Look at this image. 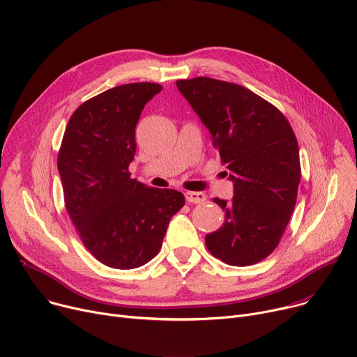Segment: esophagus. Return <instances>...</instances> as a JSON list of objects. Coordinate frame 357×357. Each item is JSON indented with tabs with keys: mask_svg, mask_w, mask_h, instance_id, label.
<instances>
[{
	"mask_svg": "<svg viewBox=\"0 0 357 357\" xmlns=\"http://www.w3.org/2000/svg\"><path fill=\"white\" fill-rule=\"evenodd\" d=\"M185 198L191 204H202L205 201V194L202 192H185Z\"/></svg>",
	"mask_w": 357,
	"mask_h": 357,
	"instance_id": "34e87169",
	"label": "esophagus"
}]
</instances>
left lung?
<instances>
[{
    "label": "left lung",
    "instance_id": "8db88e82",
    "mask_svg": "<svg viewBox=\"0 0 357 357\" xmlns=\"http://www.w3.org/2000/svg\"><path fill=\"white\" fill-rule=\"evenodd\" d=\"M176 86L211 132L234 182L231 202L213 199L225 218L205 236L206 248L229 266L259 263L280 244L297 201L301 168L293 128L274 105L244 86L211 77Z\"/></svg>",
    "mask_w": 357,
    "mask_h": 357
}]
</instances>
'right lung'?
Returning <instances> with one entry per match:
<instances>
[{"mask_svg": "<svg viewBox=\"0 0 357 357\" xmlns=\"http://www.w3.org/2000/svg\"><path fill=\"white\" fill-rule=\"evenodd\" d=\"M158 83H128L82 103L66 126L57 156L64 205L80 240L107 267L130 270L160 250L171 218L185 205L175 189L130 178L135 128Z\"/></svg>", "mask_w": 357, "mask_h": 357, "instance_id": "right-lung-1", "label": "right lung"}]
</instances>
